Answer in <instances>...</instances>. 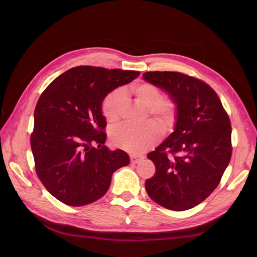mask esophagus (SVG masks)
<instances>
[{
	"label": "esophagus",
	"instance_id": "34e87169",
	"mask_svg": "<svg viewBox=\"0 0 257 257\" xmlns=\"http://www.w3.org/2000/svg\"><path fill=\"white\" fill-rule=\"evenodd\" d=\"M142 159H143L142 156H136V155H131V156H130L131 164H137V163L140 162Z\"/></svg>",
	"mask_w": 257,
	"mask_h": 257
}]
</instances>
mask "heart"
<instances>
[{
	"instance_id": "1",
	"label": "heart",
	"mask_w": 257,
	"mask_h": 257,
	"mask_svg": "<svg viewBox=\"0 0 257 257\" xmlns=\"http://www.w3.org/2000/svg\"><path fill=\"white\" fill-rule=\"evenodd\" d=\"M131 93L135 101L148 108L149 116L154 119L164 130L170 129L177 116V104L172 98L162 97L161 89L149 82L135 84L131 87ZM125 101V93L122 89H116L108 93L102 102V112L109 123L117 122L120 118ZM161 129L155 123H146L134 128L121 126L111 132V141L119 149L139 154L151 149L158 142Z\"/></svg>"
}]
</instances>
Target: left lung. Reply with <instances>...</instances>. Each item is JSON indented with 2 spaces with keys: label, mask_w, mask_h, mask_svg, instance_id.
Instances as JSON below:
<instances>
[{
  "label": "left lung",
  "mask_w": 257,
  "mask_h": 257,
  "mask_svg": "<svg viewBox=\"0 0 257 257\" xmlns=\"http://www.w3.org/2000/svg\"><path fill=\"white\" fill-rule=\"evenodd\" d=\"M143 80L177 104L174 132L148 158L156 166L145 181L150 197L176 211L192 208L217 187L231 156V122L215 91L179 72H145Z\"/></svg>",
  "instance_id": "1"
}]
</instances>
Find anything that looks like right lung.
<instances>
[{"instance_id":"1","label":"right lung","mask_w":257,"mask_h":257,"mask_svg":"<svg viewBox=\"0 0 257 257\" xmlns=\"http://www.w3.org/2000/svg\"><path fill=\"white\" fill-rule=\"evenodd\" d=\"M138 71L79 66L58 76L34 109L30 137L35 171L61 202L82 206L102 197L112 175L129 165L122 150L104 145V97L137 78Z\"/></svg>"}]
</instances>
